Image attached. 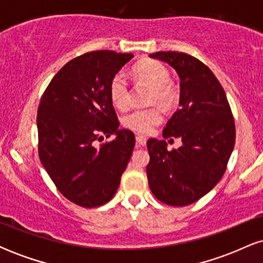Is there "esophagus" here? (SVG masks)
Wrapping results in <instances>:
<instances>
[{"label": "esophagus", "mask_w": 263, "mask_h": 263, "mask_svg": "<svg viewBox=\"0 0 263 263\" xmlns=\"http://www.w3.org/2000/svg\"><path fill=\"white\" fill-rule=\"evenodd\" d=\"M136 142H137V144H140V146H146L147 138L143 137V136L137 135L136 136Z\"/></svg>", "instance_id": "1"}]
</instances>
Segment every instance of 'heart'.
<instances>
[{"label":"heart","instance_id":"heart-1","mask_svg":"<svg viewBox=\"0 0 263 263\" xmlns=\"http://www.w3.org/2000/svg\"><path fill=\"white\" fill-rule=\"evenodd\" d=\"M134 75L140 83L152 87L151 104H158L163 107H171L177 101V91L170 83L171 75L162 63L156 60H143L134 68ZM110 98L114 106L125 110L129 104V90L126 77L119 73L110 84ZM162 120L158 108L135 110L123 117V125L138 134H148Z\"/></svg>","mask_w":263,"mask_h":263}]
</instances>
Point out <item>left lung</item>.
<instances>
[{
	"label": "left lung",
	"instance_id": "obj_1",
	"mask_svg": "<svg viewBox=\"0 0 263 263\" xmlns=\"http://www.w3.org/2000/svg\"><path fill=\"white\" fill-rule=\"evenodd\" d=\"M151 58L170 64L180 79L179 110L163 129V137L182 140L168 151L165 141L147 142V178L162 203L185 206L203 198L225 173L235 146V122L226 93L213 71L194 57L157 52Z\"/></svg>",
	"mask_w": 263,
	"mask_h": 263
}]
</instances>
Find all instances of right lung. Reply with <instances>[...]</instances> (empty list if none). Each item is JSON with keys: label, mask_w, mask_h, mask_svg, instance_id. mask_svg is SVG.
<instances>
[{"label": "right lung", "mask_w": 263, "mask_h": 263, "mask_svg": "<svg viewBox=\"0 0 263 263\" xmlns=\"http://www.w3.org/2000/svg\"><path fill=\"white\" fill-rule=\"evenodd\" d=\"M132 54L96 50L63 66L38 107V153L66 199L84 208L110 201L135 147V135L120 128L110 84ZM114 141L96 146L103 136Z\"/></svg>", "instance_id": "add662e5"}]
</instances>
